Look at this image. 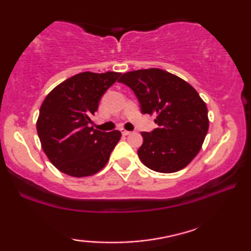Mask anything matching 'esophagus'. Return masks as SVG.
I'll return each mask as SVG.
<instances>
[{
	"instance_id": "34e87169",
	"label": "esophagus",
	"mask_w": 251,
	"mask_h": 251,
	"mask_svg": "<svg viewBox=\"0 0 251 251\" xmlns=\"http://www.w3.org/2000/svg\"><path fill=\"white\" fill-rule=\"evenodd\" d=\"M130 133H131V132L128 131V130H122V134H123V136H129Z\"/></svg>"
}]
</instances>
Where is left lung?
Segmentation results:
<instances>
[{
	"mask_svg": "<svg viewBox=\"0 0 251 251\" xmlns=\"http://www.w3.org/2000/svg\"><path fill=\"white\" fill-rule=\"evenodd\" d=\"M119 82L136 94L144 114L156 115L158 128L141 132L138 156L148 169L161 173L182 170L196 157L208 131V111L194 87L157 68L123 74Z\"/></svg>",
	"mask_w": 251,
	"mask_h": 251,
	"instance_id": "left-lung-1",
	"label": "left lung"
}]
</instances>
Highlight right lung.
I'll return each mask as SVG.
<instances>
[{
  "mask_svg": "<svg viewBox=\"0 0 251 251\" xmlns=\"http://www.w3.org/2000/svg\"><path fill=\"white\" fill-rule=\"evenodd\" d=\"M120 75L81 72L61 82L45 97L36 128L43 151L61 172L83 177L106 165L121 132H101L88 123L100 97Z\"/></svg>",
  "mask_w": 251,
  "mask_h": 251,
  "instance_id": "obj_1",
  "label": "right lung"
}]
</instances>
